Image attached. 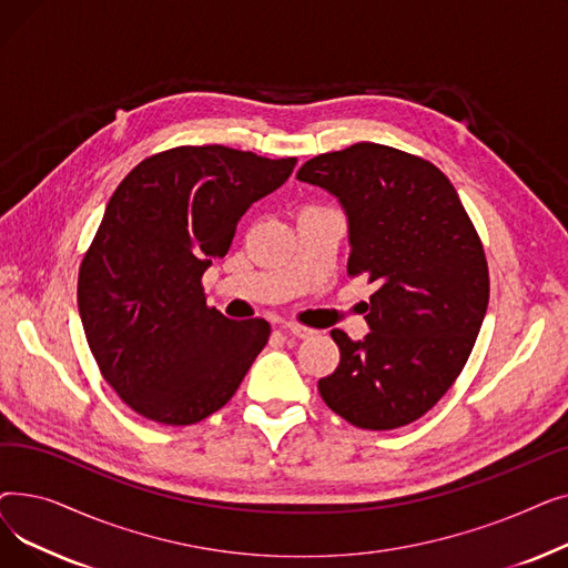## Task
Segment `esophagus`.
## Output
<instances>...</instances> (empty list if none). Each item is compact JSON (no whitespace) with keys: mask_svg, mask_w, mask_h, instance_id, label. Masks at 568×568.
Instances as JSON below:
<instances>
[{"mask_svg":"<svg viewBox=\"0 0 568 568\" xmlns=\"http://www.w3.org/2000/svg\"><path fill=\"white\" fill-rule=\"evenodd\" d=\"M283 332L294 336V338H311L315 334V329H311V326H304V324H296V322H290L283 326Z\"/></svg>","mask_w":568,"mask_h":568,"instance_id":"1","label":"esophagus"}]
</instances>
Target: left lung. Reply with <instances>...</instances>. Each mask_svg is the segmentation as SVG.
Returning <instances> with one entry per match:
<instances>
[{"mask_svg":"<svg viewBox=\"0 0 568 568\" xmlns=\"http://www.w3.org/2000/svg\"><path fill=\"white\" fill-rule=\"evenodd\" d=\"M296 179L338 197L347 274L375 285L371 334L332 332L341 364L320 396L356 428L407 426L449 392L479 336L490 296L481 239L446 174L394 146L356 142Z\"/></svg>","mask_w":568,"mask_h":568,"instance_id":"1","label":"left lung"}]
</instances>
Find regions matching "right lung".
I'll return each mask as SVG.
<instances>
[{"mask_svg":"<svg viewBox=\"0 0 568 568\" xmlns=\"http://www.w3.org/2000/svg\"><path fill=\"white\" fill-rule=\"evenodd\" d=\"M294 165L223 144L174 146L138 163L112 193L80 264L78 308L101 375L144 419H206L266 345V320L236 322L206 306L202 274Z\"/></svg>","mask_w":568,"mask_h":568,"instance_id":"obj_1","label":"right lung"}]
</instances>
